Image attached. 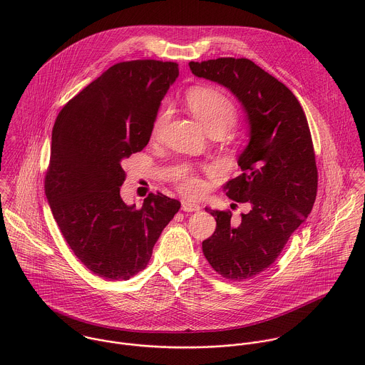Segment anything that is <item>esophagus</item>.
<instances>
[{
  "label": "esophagus",
  "instance_id": "1",
  "mask_svg": "<svg viewBox=\"0 0 365 365\" xmlns=\"http://www.w3.org/2000/svg\"><path fill=\"white\" fill-rule=\"evenodd\" d=\"M181 209L184 212H198L201 207L198 204H195V202H191V201H182L181 202Z\"/></svg>",
  "mask_w": 365,
  "mask_h": 365
}]
</instances>
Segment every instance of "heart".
Returning a JSON list of instances; mask_svg holds the SVG:
<instances>
[{
	"label": "heart",
	"instance_id": "heart-1",
	"mask_svg": "<svg viewBox=\"0 0 365 365\" xmlns=\"http://www.w3.org/2000/svg\"><path fill=\"white\" fill-rule=\"evenodd\" d=\"M185 104L191 113L210 130H227L237 118V106L232 97L213 86H197L185 93ZM167 120V110L160 109L152 123V136L156 138ZM180 190L191 197L202 192L204 184L198 175L190 170H180L175 177Z\"/></svg>",
	"mask_w": 365,
	"mask_h": 365
}]
</instances>
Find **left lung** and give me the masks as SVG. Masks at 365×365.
<instances>
[{
	"label": "left lung",
	"instance_id": "8db88e82",
	"mask_svg": "<svg viewBox=\"0 0 365 365\" xmlns=\"http://www.w3.org/2000/svg\"><path fill=\"white\" fill-rule=\"evenodd\" d=\"M190 68L229 88L250 122V142L237 161L242 171L223 185L249 210L230 225V210L207 209L216 229L202 242L219 275L245 281L274 264L312 210L317 168L308 119L292 91L249 58L191 61Z\"/></svg>",
	"mask_w": 365,
	"mask_h": 365
}]
</instances>
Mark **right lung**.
I'll return each mask as SVG.
<instances>
[{
	"label": "right lung",
	"instance_id": "1",
	"mask_svg": "<svg viewBox=\"0 0 365 365\" xmlns=\"http://www.w3.org/2000/svg\"><path fill=\"white\" fill-rule=\"evenodd\" d=\"M177 76L174 61L116 63L56 118L45 192L74 256L105 279L126 281L145 269L181 207L158 191L140 208L128 207L119 194L122 161L149 143L160 101Z\"/></svg>",
	"mask_w": 365,
	"mask_h": 365
}]
</instances>
